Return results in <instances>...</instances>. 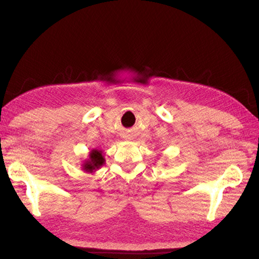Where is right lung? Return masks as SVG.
Instances as JSON below:
<instances>
[{
  "instance_id": "1",
  "label": "right lung",
  "mask_w": 259,
  "mask_h": 259,
  "mask_svg": "<svg viewBox=\"0 0 259 259\" xmlns=\"http://www.w3.org/2000/svg\"><path fill=\"white\" fill-rule=\"evenodd\" d=\"M105 159L102 155V152L98 150H93L89 155V160H88L84 164H83V170L88 172H93L94 170L98 169L100 165H103Z\"/></svg>"
}]
</instances>
